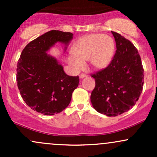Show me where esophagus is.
Here are the masks:
<instances>
[{"label":"esophagus","instance_id":"esophagus-1","mask_svg":"<svg viewBox=\"0 0 157 157\" xmlns=\"http://www.w3.org/2000/svg\"><path fill=\"white\" fill-rule=\"evenodd\" d=\"M87 77V75H86V74H84V73H82L80 75V78H84V77Z\"/></svg>","mask_w":157,"mask_h":157}]
</instances>
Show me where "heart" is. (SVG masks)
Returning <instances> with one entry per match:
<instances>
[{"label":"heart","instance_id":"obj_1","mask_svg":"<svg viewBox=\"0 0 157 157\" xmlns=\"http://www.w3.org/2000/svg\"><path fill=\"white\" fill-rule=\"evenodd\" d=\"M114 49V40L109 35H85L74 44L71 52L75 57H68L67 62L75 71L82 69L87 60L93 68L101 69L110 63Z\"/></svg>","mask_w":157,"mask_h":157}]
</instances>
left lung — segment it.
<instances>
[{
	"label": "left lung",
	"instance_id": "1",
	"mask_svg": "<svg viewBox=\"0 0 157 157\" xmlns=\"http://www.w3.org/2000/svg\"><path fill=\"white\" fill-rule=\"evenodd\" d=\"M117 50L107 67L91 77L95 87L91 92L94 109L108 117L122 114L136 104L142 91L144 69L137 49L129 40L111 32Z\"/></svg>",
	"mask_w": 157,
	"mask_h": 157
}]
</instances>
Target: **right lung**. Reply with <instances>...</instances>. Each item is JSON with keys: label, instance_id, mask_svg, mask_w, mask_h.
Returning a JSON list of instances; mask_svg holds the SVG:
<instances>
[{"label": "right lung", "instance_id": "obj_1", "mask_svg": "<svg viewBox=\"0 0 157 157\" xmlns=\"http://www.w3.org/2000/svg\"><path fill=\"white\" fill-rule=\"evenodd\" d=\"M71 32L52 30L33 40L21 52L17 65V85L23 100L32 110L55 115L69 105L79 84L78 76H68L46 52L57 42L67 46Z\"/></svg>", "mask_w": 157, "mask_h": 157}]
</instances>
